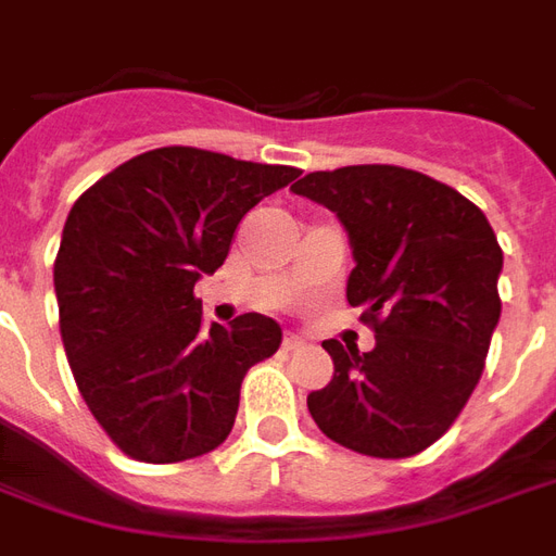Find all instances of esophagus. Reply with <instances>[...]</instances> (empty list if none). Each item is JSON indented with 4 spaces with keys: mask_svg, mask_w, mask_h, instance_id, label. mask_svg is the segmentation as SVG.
I'll return each instance as SVG.
<instances>
[{
    "mask_svg": "<svg viewBox=\"0 0 556 556\" xmlns=\"http://www.w3.org/2000/svg\"><path fill=\"white\" fill-rule=\"evenodd\" d=\"M302 343H305V340L299 338V334H283L281 350L283 352H295V350H299V346H302Z\"/></svg>",
    "mask_w": 556,
    "mask_h": 556,
    "instance_id": "esophagus-1",
    "label": "esophagus"
}]
</instances>
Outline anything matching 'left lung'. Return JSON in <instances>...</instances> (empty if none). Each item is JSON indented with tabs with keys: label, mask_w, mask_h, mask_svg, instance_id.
<instances>
[{
	"label": "left lung",
	"mask_w": 556,
	"mask_h": 556,
	"mask_svg": "<svg viewBox=\"0 0 556 556\" xmlns=\"http://www.w3.org/2000/svg\"><path fill=\"white\" fill-rule=\"evenodd\" d=\"M293 192L343 222L355 257L346 299L376 334L370 352L323 343L334 376L307 394L311 417L364 456H415L447 432L483 376L504 266L492 225L465 194L400 165L305 174Z\"/></svg>",
	"instance_id": "obj_1"
}]
</instances>
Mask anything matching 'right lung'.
<instances>
[{"instance_id": "add662e5", "label": "right lung", "mask_w": 556, "mask_h": 556, "mask_svg": "<svg viewBox=\"0 0 556 556\" xmlns=\"http://www.w3.org/2000/svg\"><path fill=\"white\" fill-rule=\"evenodd\" d=\"M201 148H156L85 189L55 254L59 326L73 379L129 459L172 465L228 439L249 367L281 326L242 314L201 326L194 281L216 273L251 206L299 177Z\"/></svg>"}]
</instances>
